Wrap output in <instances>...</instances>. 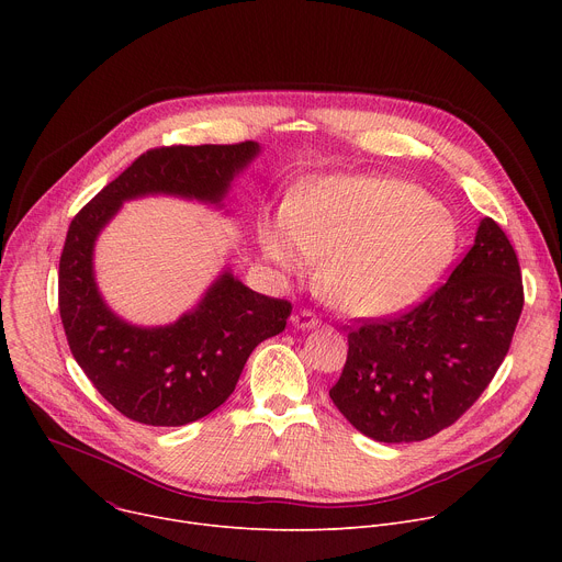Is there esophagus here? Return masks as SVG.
Masks as SVG:
<instances>
[{
    "mask_svg": "<svg viewBox=\"0 0 562 562\" xmlns=\"http://www.w3.org/2000/svg\"><path fill=\"white\" fill-rule=\"evenodd\" d=\"M291 325L295 329H315L317 327V317L311 311H297L291 315Z\"/></svg>",
    "mask_w": 562,
    "mask_h": 562,
    "instance_id": "34e87169",
    "label": "esophagus"
}]
</instances>
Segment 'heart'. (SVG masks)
Returning a JSON list of instances; mask_svg holds the SVG:
<instances>
[{"instance_id":"heart-1","label":"heart","mask_w":562,"mask_h":562,"mask_svg":"<svg viewBox=\"0 0 562 562\" xmlns=\"http://www.w3.org/2000/svg\"><path fill=\"white\" fill-rule=\"evenodd\" d=\"M460 226L420 187L329 176L300 184L262 224V256L284 276L323 265L317 286L349 317H389L420 302L451 267Z\"/></svg>"}]
</instances>
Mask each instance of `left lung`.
Listing matches in <instances>:
<instances>
[{
    "mask_svg": "<svg viewBox=\"0 0 562 562\" xmlns=\"http://www.w3.org/2000/svg\"><path fill=\"white\" fill-rule=\"evenodd\" d=\"M522 280L505 231L483 217L449 280L409 313L349 331L329 395L378 442H418L453 425L503 364L522 311Z\"/></svg>",
    "mask_w": 562,
    "mask_h": 562,
    "instance_id": "left-lung-1",
    "label": "left lung"
}]
</instances>
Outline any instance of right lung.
Segmentation results:
<instances>
[{"label":"right lung","mask_w":562,"mask_h":562,"mask_svg":"<svg viewBox=\"0 0 562 562\" xmlns=\"http://www.w3.org/2000/svg\"><path fill=\"white\" fill-rule=\"evenodd\" d=\"M258 142L162 146L139 155L70 226L59 258V315L72 358L126 418L180 427L217 409L251 351L286 327L291 304L251 291L224 269L176 323H126L95 282V243L124 202L173 195L215 209L231 182L260 155Z\"/></svg>","instance_id":"obj_1"}]
</instances>
